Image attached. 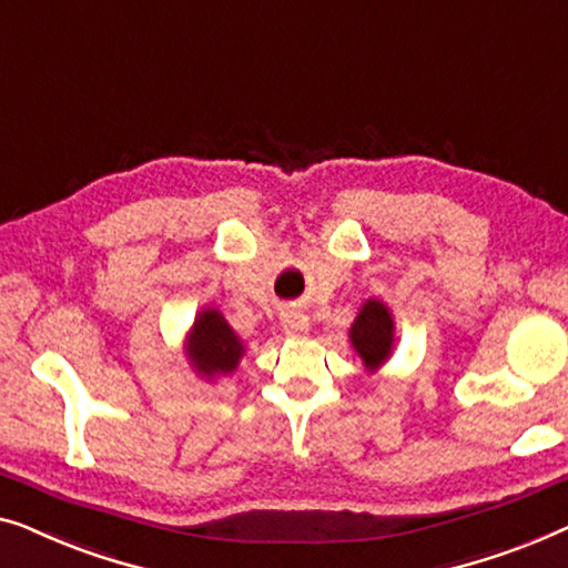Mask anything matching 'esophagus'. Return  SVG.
Instances as JSON below:
<instances>
[{"label": "esophagus", "mask_w": 568, "mask_h": 568, "mask_svg": "<svg viewBox=\"0 0 568 568\" xmlns=\"http://www.w3.org/2000/svg\"><path fill=\"white\" fill-rule=\"evenodd\" d=\"M281 326H283V332L287 334V337L298 339V337H306L311 324H308V316L303 314V311L287 308V311H283V316H281Z\"/></svg>", "instance_id": "1"}]
</instances>
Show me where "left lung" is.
<instances>
[{
  "mask_svg": "<svg viewBox=\"0 0 568 568\" xmlns=\"http://www.w3.org/2000/svg\"><path fill=\"white\" fill-rule=\"evenodd\" d=\"M349 345L367 373H375L383 363H388L396 347V322L386 303L378 298H367L363 303L349 326Z\"/></svg>",
  "mask_w": 568,
  "mask_h": 568,
  "instance_id": "8db88e82",
  "label": "left lung"
}]
</instances>
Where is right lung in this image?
<instances>
[{"label": "right lung", "instance_id": "add662e5", "mask_svg": "<svg viewBox=\"0 0 568 568\" xmlns=\"http://www.w3.org/2000/svg\"><path fill=\"white\" fill-rule=\"evenodd\" d=\"M246 353L244 342L231 329L219 308L203 306L187 332L185 357L193 371L205 381L231 375Z\"/></svg>", "mask_w": 568, "mask_h": 568}]
</instances>
